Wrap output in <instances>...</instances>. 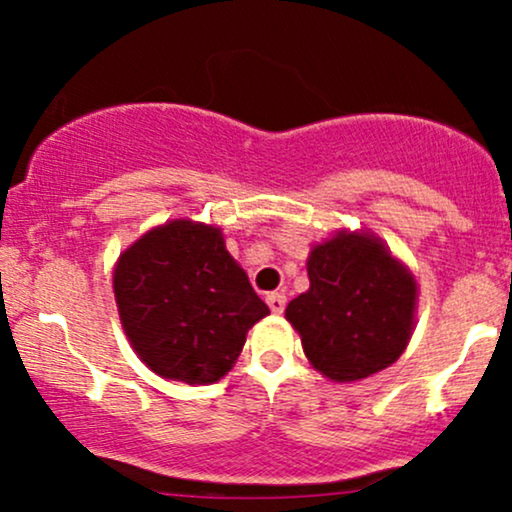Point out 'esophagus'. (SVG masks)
I'll use <instances>...</instances> for the list:
<instances>
[{
    "label": "esophagus",
    "instance_id": "1",
    "mask_svg": "<svg viewBox=\"0 0 512 512\" xmlns=\"http://www.w3.org/2000/svg\"><path fill=\"white\" fill-rule=\"evenodd\" d=\"M264 301H267L269 310H272L274 315L284 313V308H286V296H284V293H267V298H264Z\"/></svg>",
    "mask_w": 512,
    "mask_h": 512
}]
</instances>
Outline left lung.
<instances>
[{
    "mask_svg": "<svg viewBox=\"0 0 512 512\" xmlns=\"http://www.w3.org/2000/svg\"><path fill=\"white\" fill-rule=\"evenodd\" d=\"M310 289L286 305L315 370L334 383L368 378L407 349L416 313L414 276L383 240L339 231L308 257Z\"/></svg>",
    "mask_w": 512,
    "mask_h": 512,
    "instance_id": "obj_1",
    "label": "left lung"
}]
</instances>
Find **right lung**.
<instances>
[{
	"mask_svg": "<svg viewBox=\"0 0 512 512\" xmlns=\"http://www.w3.org/2000/svg\"><path fill=\"white\" fill-rule=\"evenodd\" d=\"M120 322L137 356L168 380H221L245 334L269 315L248 274L228 255L221 228L190 219L151 228L113 272Z\"/></svg>",
	"mask_w": 512,
	"mask_h": 512,
	"instance_id": "1",
	"label": "right lung"
}]
</instances>
